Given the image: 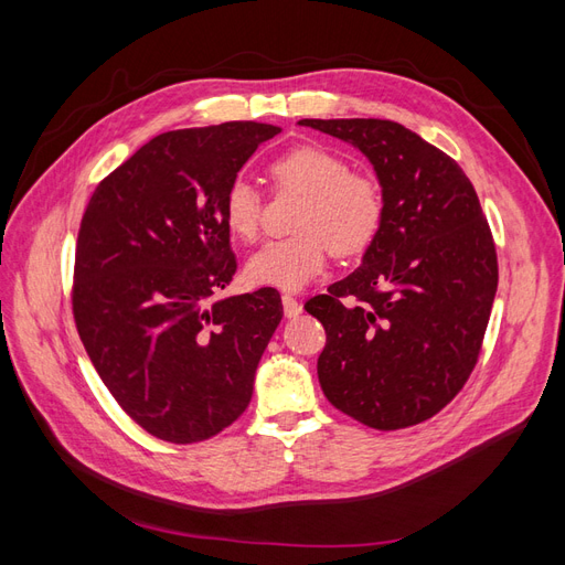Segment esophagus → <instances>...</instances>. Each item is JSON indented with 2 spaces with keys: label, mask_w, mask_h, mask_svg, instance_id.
<instances>
[{
  "label": "esophagus",
  "mask_w": 565,
  "mask_h": 565,
  "mask_svg": "<svg viewBox=\"0 0 565 565\" xmlns=\"http://www.w3.org/2000/svg\"><path fill=\"white\" fill-rule=\"evenodd\" d=\"M282 311L285 318H297L303 311V306L295 295H282Z\"/></svg>",
  "instance_id": "34e87169"
}]
</instances>
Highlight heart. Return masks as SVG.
Wrapping results in <instances>:
<instances>
[{"label":"heart","mask_w":565,"mask_h":565,"mask_svg":"<svg viewBox=\"0 0 565 565\" xmlns=\"http://www.w3.org/2000/svg\"><path fill=\"white\" fill-rule=\"evenodd\" d=\"M278 188L303 193L297 214L299 233L270 241L256 249L245 266L252 285L301 289L337 256H358L377 241L384 226L386 200L380 181L351 172L344 156L324 146H297L268 164ZM226 228L254 241L262 226V193L252 181L237 177L221 202Z\"/></svg>","instance_id":"b5f03b06"}]
</instances>
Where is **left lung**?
Here are the masks:
<instances>
[{
  "instance_id": "1",
  "label": "left lung",
  "mask_w": 565,
  "mask_h": 565,
  "mask_svg": "<svg viewBox=\"0 0 565 565\" xmlns=\"http://www.w3.org/2000/svg\"><path fill=\"white\" fill-rule=\"evenodd\" d=\"M355 146L386 200L384 226L351 276L306 301L328 341L318 380L341 413L380 431L440 413L481 353L498 252L461 167L391 119H299Z\"/></svg>"
}]
</instances>
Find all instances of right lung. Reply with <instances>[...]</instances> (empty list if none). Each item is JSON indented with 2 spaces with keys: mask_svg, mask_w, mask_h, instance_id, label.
Wrapping results in <instances>:
<instances>
[{
  "mask_svg": "<svg viewBox=\"0 0 565 565\" xmlns=\"http://www.w3.org/2000/svg\"><path fill=\"white\" fill-rule=\"evenodd\" d=\"M262 122L150 139L96 185L75 249L73 316L117 405L177 446L245 413L254 372L282 318L273 287L216 299L237 268L221 202Z\"/></svg>",
  "mask_w": 565,
  "mask_h": 565,
  "instance_id": "obj_1",
  "label": "right lung"
}]
</instances>
